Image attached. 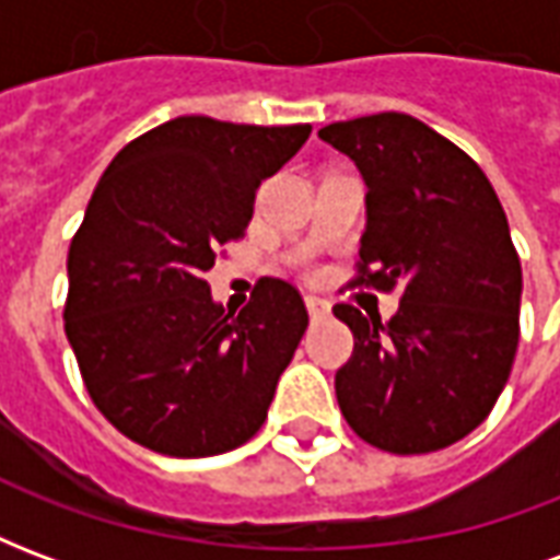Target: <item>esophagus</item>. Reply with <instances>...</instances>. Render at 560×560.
<instances>
[{
  "mask_svg": "<svg viewBox=\"0 0 560 560\" xmlns=\"http://www.w3.org/2000/svg\"><path fill=\"white\" fill-rule=\"evenodd\" d=\"M305 308H308V315L315 317H327L329 315V303L327 300H320V296H312V293H308V296H305Z\"/></svg>",
  "mask_w": 560,
  "mask_h": 560,
  "instance_id": "obj_1",
  "label": "esophagus"
}]
</instances>
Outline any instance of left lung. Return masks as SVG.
Segmentation results:
<instances>
[{
    "mask_svg": "<svg viewBox=\"0 0 560 560\" xmlns=\"http://www.w3.org/2000/svg\"><path fill=\"white\" fill-rule=\"evenodd\" d=\"M317 138L369 188L353 284L401 288L387 324L332 308L353 332L336 372L341 413L377 450H444L489 417L516 357L522 267L504 207L477 161L408 114L332 122Z\"/></svg>",
    "mask_w": 560,
    "mask_h": 560,
    "instance_id": "obj_1",
    "label": "left lung"
}]
</instances>
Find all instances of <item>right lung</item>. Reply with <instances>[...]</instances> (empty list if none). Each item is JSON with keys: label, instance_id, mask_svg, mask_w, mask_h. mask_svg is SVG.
Here are the masks:
<instances>
[{"label": "right lung", "instance_id": "right-lung-1", "mask_svg": "<svg viewBox=\"0 0 560 560\" xmlns=\"http://www.w3.org/2000/svg\"><path fill=\"white\" fill-rule=\"evenodd\" d=\"M308 135L176 116L119 149L95 185L68 248L66 336L95 408L135 444L219 456L267 420L308 327L303 296L260 279L233 315L203 276Z\"/></svg>", "mask_w": 560, "mask_h": 560}]
</instances>
